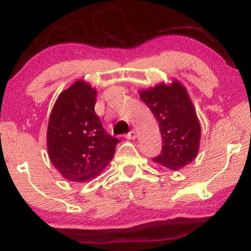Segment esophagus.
<instances>
[{
    "instance_id": "1",
    "label": "esophagus",
    "mask_w": 251,
    "mask_h": 251,
    "mask_svg": "<svg viewBox=\"0 0 251 251\" xmlns=\"http://www.w3.org/2000/svg\"><path fill=\"white\" fill-rule=\"evenodd\" d=\"M137 137V133L135 132V130H130V132L126 135V138L127 140H135V138Z\"/></svg>"
}]
</instances>
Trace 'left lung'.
<instances>
[{"mask_svg": "<svg viewBox=\"0 0 251 251\" xmlns=\"http://www.w3.org/2000/svg\"><path fill=\"white\" fill-rule=\"evenodd\" d=\"M138 94L156 117L163 140L161 155L153 162L173 171L184 168L197 157L201 140L200 122L188 90L173 79Z\"/></svg>", "mask_w": 251, "mask_h": 251, "instance_id": "obj_1", "label": "left lung"}]
</instances>
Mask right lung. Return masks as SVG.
<instances>
[{
    "label": "right lung",
    "mask_w": 251,
    "mask_h": 251,
    "mask_svg": "<svg viewBox=\"0 0 251 251\" xmlns=\"http://www.w3.org/2000/svg\"><path fill=\"white\" fill-rule=\"evenodd\" d=\"M97 90L79 79L59 95L47 130L48 155L66 180L87 182L97 177L114 157L117 138L102 128L95 113Z\"/></svg>",
    "instance_id": "right-lung-1"
}]
</instances>
